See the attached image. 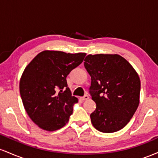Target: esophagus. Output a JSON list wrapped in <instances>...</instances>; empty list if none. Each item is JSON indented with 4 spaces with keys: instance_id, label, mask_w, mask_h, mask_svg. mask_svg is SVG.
I'll use <instances>...</instances> for the list:
<instances>
[{
    "instance_id": "34e87169",
    "label": "esophagus",
    "mask_w": 158,
    "mask_h": 158,
    "mask_svg": "<svg viewBox=\"0 0 158 158\" xmlns=\"http://www.w3.org/2000/svg\"><path fill=\"white\" fill-rule=\"evenodd\" d=\"M89 99V97H88V95H85L84 97H81V99L82 101H85V100H88V99Z\"/></svg>"
}]
</instances>
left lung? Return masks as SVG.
Returning <instances> with one entry per match:
<instances>
[{"label": "left lung", "mask_w": 158, "mask_h": 158, "mask_svg": "<svg viewBox=\"0 0 158 158\" xmlns=\"http://www.w3.org/2000/svg\"><path fill=\"white\" fill-rule=\"evenodd\" d=\"M84 65L91 77L90 94L97 105L90 114L94 127L103 133L122 129L139 106L138 74L117 54H90L85 59Z\"/></svg>", "instance_id": "left-lung-1"}]
</instances>
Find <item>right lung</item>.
<instances>
[{"label": "right lung", "instance_id": "1", "mask_svg": "<svg viewBox=\"0 0 158 158\" xmlns=\"http://www.w3.org/2000/svg\"><path fill=\"white\" fill-rule=\"evenodd\" d=\"M85 56V52L44 50L24 69L20 79V94L27 114L39 128L56 131L69 121L78 99L72 97L66 78Z\"/></svg>", "mask_w": 158, "mask_h": 158}]
</instances>
